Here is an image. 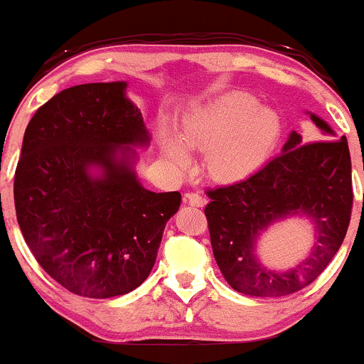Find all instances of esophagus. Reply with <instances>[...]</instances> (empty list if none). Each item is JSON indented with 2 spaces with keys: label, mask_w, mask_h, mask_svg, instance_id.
Returning a JSON list of instances; mask_svg holds the SVG:
<instances>
[{
  "label": "esophagus",
  "mask_w": 364,
  "mask_h": 364,
  "mask_svg": "<svg viewBox=\"0 0 364 364\" xmlns=\"http://www.w3.org/2000/svg\"><path fill=\"white\" fill-rule=\"evenodd\" d=\"M183 202L188 203V205H193V207H203L207 203L205 198H203L200 193H195V191H191V193H185Z\"/></svg>",
  "instance_id": "1"
}]
</instances>
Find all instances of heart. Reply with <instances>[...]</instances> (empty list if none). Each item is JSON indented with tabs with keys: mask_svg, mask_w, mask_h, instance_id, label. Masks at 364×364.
<instances>
[{
	"mask_svg": "<svg viewBox=\"0 0 364 364\" xmlns=\"http://www.w3.org/2000/svg\"><path fill=\"white\" fill-rule=\"evenodd\" d=\"M279 133L277 112L259 107L252 95L231 93L186 114L179 138L187 149L203 151V167L210 179L237 183L264 166ZM182 146L169 138L164 150L176 166L186 167L190 157Z\"/></svg>",
	"mask_w": 364,
	"mask_h": 364,
	"instance_id": "1",
	"label": "heart"
}]
</instances>
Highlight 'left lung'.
<instances>
[{
  "label": "left lung",
  "instance_id": "1",
  "mask_svg": "<svg viewBox=\"0 0 364 364\" xmlns=\"http://www.w3.org/2000/svg\"><path fill=\"white\" fill-rule=\"evenodd\" d=\"M311 119L328 138L325 121ZM210 245L223 277L237 292L282 297L313 283L344 242L353 210L350 155L346 136L302 143L290 134L282 154L233 185L207 190ZM304 213L317 228V243L294 270L277 274L253 254L258 233L277 218Z\"/></svg>",
  "mask_w": 364,
  "mask_h": 364
}]
</instances>
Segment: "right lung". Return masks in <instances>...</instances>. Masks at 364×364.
Instances as JSON below:
<instances>
[{
	"label": "right lung",
	"instance_id": "obj_1",
	"mask_svg": "<svg viewBox=\"0 0 364 364\" xmlns=\"http://www.w3.org/2000/svg\"><path fill=\"white\" fill-rule=\"evenodd\" d=\"M126 86L91 82L48 100L27 126L15 171L23 240L55 282L81 297H117L141 285L181 203L179 191L138 183L129 145L150 136Z\"/></svg>",
	"mask_w": 364,
	"mask_h": 364
}]
</instances>
